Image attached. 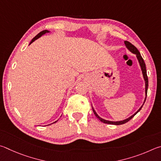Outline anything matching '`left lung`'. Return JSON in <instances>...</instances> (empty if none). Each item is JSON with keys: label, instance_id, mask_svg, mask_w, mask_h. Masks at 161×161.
<instances>
[{"label": "left lung", "instance_id": "1", "mask_svg": "<svg viewBox=\"0 0 161 161\" xmlns=\"http://www.w3.org/2000/svg\"><path fill=\"white\" fill-rule=\"evenodd\" d=\"M125 44L126 47V49H127L129 52H131L132 53H134V54L136 55V58L138 60V62H139V66L141 67V70H142V74H143V80L145 81V99L144 101H143V105L140 107V108L138 109V110L135 112L134 114H132L131 117H129L128 118H126V119H124V120H121V121H109V120H107L103 119V118L101 117L100 115H98V114L96 112V111L95 110V109L93 107H92V105L91 104V106H92V111H93L94 114L96 117L101 122H103V123H105V124H109V125H123V124H125L127 122H129V120H130L131 118H133L135 115H136L138 112H139L141 109L142 108V107L143 105V104H144L146 99V96H147V91H148V76H147V73H146V64H145V62L143 61V58L142 57V56H141V53L139 52V50H138L136 47H135L133 44H131L130 42H129L127 41H125Z\"/></svg>", "mask_w": 161, "mask_h": 161}]
</instances>
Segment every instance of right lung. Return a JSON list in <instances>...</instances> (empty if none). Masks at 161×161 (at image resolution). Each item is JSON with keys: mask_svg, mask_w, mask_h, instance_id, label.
<instances>
[{"mask_svg": "<svg viewBox=\"0 0 161 161\" xmlns=\"http://www.w3.org/2000/svg\"><path fill=\"white\" fill-rule=\"evenodd\" d=\"M49 32H50V31H49V30H43V31H42V32H39L37 35H36L35 37H34L32 39V41L30 42V44H31L32 43V42H35V40H36V39H39V37H41V36H42V35H45V34L46 33H49ZM29 44V45H30ZM58 121V120H57ZM57 121H56V122H53V123H56V122H57Z\"/></svg>", "mask_w": 161, "mask_h": 161, "instance_id": "add662e5", "label": "right lung"}]
</instances>
